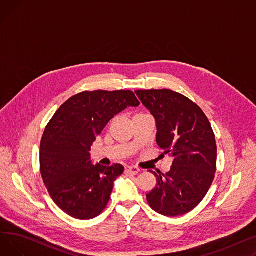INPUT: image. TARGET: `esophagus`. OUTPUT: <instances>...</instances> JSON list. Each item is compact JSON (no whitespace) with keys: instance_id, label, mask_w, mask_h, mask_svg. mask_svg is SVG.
<instances>
[{"instance_id":"obj_1","label":"esophagus","mask_w":256,"mask_h":256,"mask_svg":"<svg viewBox=\"0 0 256 256\" xmlns=\"http://www.w3.org/2000/svg\"><path fill=\"white\" fill-rule=\"evenodd\" d=\"M126 170L132 174V176H136L140 172V169L137 166H130L126 168Z\"/></svg>"}]
</instances>
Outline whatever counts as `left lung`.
<instances>
[{
	"mask_svg": "<svg viewBox=\"0 0 256 256\" xmlns=\"http://www.w3.org/2000/svg\"><path fill=\"white\" fill-rule=\"evenodd\" d=\"M156 124V143L174 156L170 171L152 172L154 189L146 195L150 208L167 217L182 216L204 198L216 172L217 145L200 108L169 89L135 91Z\"/></svg>",
	"mask_w": 256,
	"mask_h": 256,
	"instance_id": "left-lung-1",
	"label": "left lung"
}]
</instances>
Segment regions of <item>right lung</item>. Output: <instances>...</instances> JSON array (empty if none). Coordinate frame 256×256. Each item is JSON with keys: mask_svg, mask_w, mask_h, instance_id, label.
Returning <instances> with one entry per match:
<instances>
[{"mask_svg": "<svg viewBox=\"0 0 256 256\" xmlns=\"http://www.w3.org/2000/svg\"><path fill=\"white\" fill-rule=\"evenodd\" d=\"M139 104L130 90L85 91L66 100L46 126L40 172L54 202L70 217L89 220L106 208L124 168L93 165L91 145L115 115Z\"/></svg>", "mask_w": 256, "mask_h": 256, "instance_id": "add662e5", "label": "right lung"}]
</instances>
